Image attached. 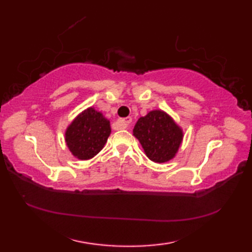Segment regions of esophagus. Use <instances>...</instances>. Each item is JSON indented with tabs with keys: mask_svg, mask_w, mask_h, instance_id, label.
Segmentation results:
<instances>
[{
	"mask_svg": "<svg viewBox=\"0 0 252 252\" xmlns=\"http://www.w3.org/2000/svg\"><path fill=\"white\" fill-rule=\"evenodd\" d=\"M120 122L122 123L123 126H127L130 125V123L132 122V118L131 117H126V118H123V119H121L120 120Z\"/></svg>",
	"mask_w": 252,
	"mask_h": 252,
	"instance_id": "34e87169",
	"label": "esophagus"
}]
</instances>
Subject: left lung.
Wrapping results in <instances>:
<instances>
[{
    "label": "left lung",
    "mask_w": 252,
    "mask_h": 252,
    "mask_svg": "<svg viewBox=\"0 0 252 252\" xmlns=\"http://www.w3.org/2000/svg\"><path fill=\"white\" fill-rule=\"evenodd\" d=\"M133 134L140 141L146 156L158 163L172 159L183 138L182 130L161 110L151 111L140 118Z\"/></svg>",
    "instance_id": "1"
}]
</instances>
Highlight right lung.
Instances as JSON below:
<instances>
[{
    "label": "right lung",
    "instance_id": "obj_1",
    "mask_svg": "<svg viewBox=\"0 0 252 252\" xmlns=\"http://www.w3.org/2000/svg\"><path fill=\"white\" fill-rule=\"evenodd\" d=\"M110 134L109 121L94 108H88L66 131V143L73 156L88 160L103 149Z\"/></svg>",
    "mask_w": 252,
    "mask_h": 252
}]
</instances>
